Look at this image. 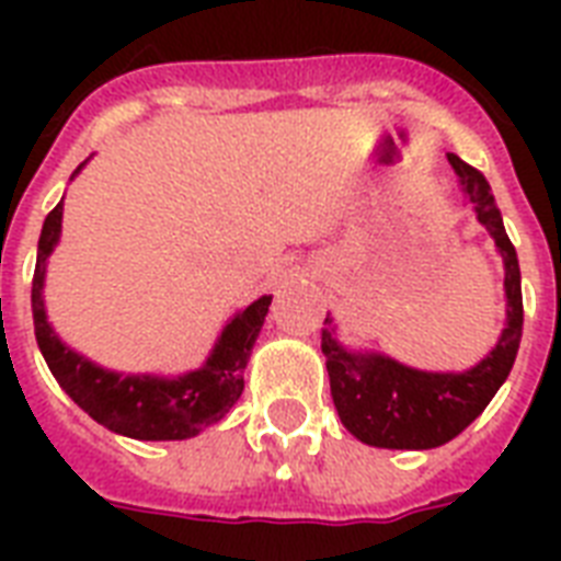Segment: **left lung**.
<instances>
[{"mask_svg":"<svg viewBox=\"0 0 561 561\" xmlns=\"http://www.w3.org/2000/svg\"><path fill=\"white\" fill-rule=\"evenodd\" d=\"M448 162L504 259L506 325L495 350L466 373H422L378 352H350L337 343L334 329H323L325 369L337 416L352 436L375 448L425 451L462 434L501 390L522 343V271L495 194L486 178L469 162L454 153H448ZM325 323L332 325V320L325 317Z\"/></svg>","mask_w":561,"mask_h":561,"instance_id":"obj_1","label":"left lung"}]
</instances>
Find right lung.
Masks as SVG:
<instances>
[{
  "instance_id": "1",
  "label": "right lung",
  "mask_w": 561,
  "mask_h": 561,
  "mask_svg": "<svg viewBox=\"0 0 561 561\" xmlns=\"http://www.w3.org/2000/svg\"><path fill=\"white\" fill-rule=\"evenodd\" d=\"M81 169L83 165H78V171ZM60 220H64V201L48 211L39 232L37 267L31 282V311H34L39 352L66 396L99 425L130 439H153V443L188 439L201 434L203 427L220 422L244 392V367L273 297H259L253 306L238 311L224 325L206 364L194 373L178 378L110 373L69 350L46 320L43 282H46V259L60 241Z\"/></svg>"
}]
</instances>
